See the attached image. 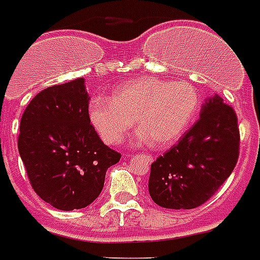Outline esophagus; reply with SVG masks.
<instances>
[{
	"mask_svg": "<svg viewBox=\"0 0 260 260\" xmlns=\"http://www.w3.org/2000/svg\"><path fill=\"white\" fill-rule=\"evenodd\" d=\"M142 156L145 157L147 163H152V161H154V157H152L150 154H142Z\"/></svg>",
	"mask_w": 260,
	"mask_h": 260,
	"instance_id": "esophagus-1",
	"label": "esophagus"
}]
</instances>
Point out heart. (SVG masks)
<instances>
[{"label": "heart", "instance_id": "obj_1", "mask_svg": "<svg viewBox=\"0 0 260 260\" xmlns=\"http://www.w3.org/2000/svg\"><path fill=\"white\" fill-rule=\"evenodd\" d=\"M199 106V93L190 84L141 77L119 86L112 100L93 99L89 114L106 143L118 145L137 119L139 142L152 139L156 147H167L187 132Z\"/></svg>", "mask_w": 260, "mask_h": 260}]
</instances>
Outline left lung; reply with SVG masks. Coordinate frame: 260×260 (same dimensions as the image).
<instances>
[{
  "instance_id": "left-lung-1",
  "label": "left lung",
  "mask_w": 260,
  "mask_h": 260,
  "mask_svg": "<svg viewBox=\"0 0 260 260\" xmlns=\"http://www.w3.org/2000/svg\"><path fill=\"white\" fill-rule=\"evenodd\" d=\"M239 156L238 118L219 96L206 100L200 118L151 164L148 192L167 209L206 203L230 176Z\"/></svg>"
}]
</instances>
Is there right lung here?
<instances>
[{"instance_id":"obj_1","label":"right lung","mask_w":260,"mask_h":260,"mask_svg":"<svg viewBox=\"0 0 260 260\" xmlns=\"http://www.w3.org/2000/svg\"><path fill=\"white\" fill-rule=\"evenodd\" d=\"M84 79L38 93L21 118L18 151L31 187L56 209L85 208L100 196L106 171L121 154L90 123Z\"/></svg>"}]
</instances>
